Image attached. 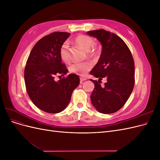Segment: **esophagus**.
<instances>
[{
  "mask_svg": "<svg viewBox=\"0 0 160 160\" xmlns=\"http://www.w3.org/2000/svg\"><path fill=\"white\" fill-rule=\"evenodd\" d=\"M80 80L81 81H86L87 79L85 78V77H80Z\"/></svg>",
  "mask_w": 160,
  "mask_h": 160,
  "instance_id": "obj_1",
  "label": "esophagus"
}]
</instances>
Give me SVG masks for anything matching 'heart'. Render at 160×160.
<instances>
[{"instance_id":"heart-1","label":"heart","mask_w":160,"mask_h":160,"mask_svg":"<svg viewBox=\"0 0 160 160\" xmlns=\"http://www.w3.org/2000/svg\"><path fill=\"white\" fill-rule=\"evenodd\" d=\"M75 41L77 45L79 46L85 51H88L90 56H95L97 53H98V51L94 48H92L91 49V48L94 45V41L91 37L85 35H79L76 37L75 38ZM59 55L62 61L67 62L69 61L68 43L66 42L62 43L60 47ZM91 67L92 65L89 62H75V63L72 64L69 67V69L71 73L83 76L91 69Z\"/></svg>"}]
</instances>
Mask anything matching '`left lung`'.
Listing matches in <instances>:
<instances>
[{
	"label": "left lung",
	"instance_id": "left-lung-1",
	"mask_svg": "<svg viewBox=\"0 0 160 160\" xmlns=\"http://www.w3.org/2000/svg\"><path fill=\"white\" fill-rule=\"evenodd\" d=\"M102 45L98 63L90 72L99 78L93 81L95 88L91 95L93 107L104 114L113 113L126 103L133 91L135 65L132 53L125 42L115 34L104 29L87 32ZM104 77L107 82L101 87L99 81Z\"/></svg>",
	"mask_w": 160,
	"mask_h": 160
}]
</instances>
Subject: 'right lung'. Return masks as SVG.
Returning a JSON list of instances; mask_svg holds the SVG:
<instances>
[{"instance_id":"add662e5","label":"right lung","mask_w":160,"mask_h":160,"mask_svg":"<svg viewBox=\"0 0 160 160\" xmlns=\"http://www.w3.org/2000/svg\"><path fill=\"white\" fill-rule=\"evenodd\" d=\"M70 36L66 32H55L38 41L32 48L25 69L27 93L37 107L49 113L63 111L70 102L72 91L79 84V77L69 74L55 81V76L68 72L62 63L60 47Z\"/></svg>"}]
</instances>
